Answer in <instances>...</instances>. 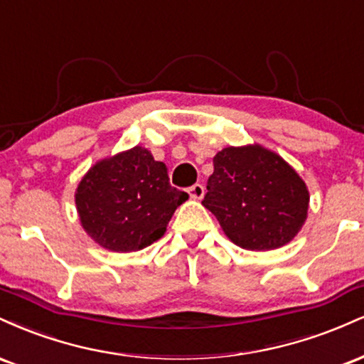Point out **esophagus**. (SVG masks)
I'll return each instance as SVG.
<instances>
[{
  "instance_id": "34e87169",
  "label": "esophagus",
  "mask_w": 364,
  "mask_h": 364,
  "mask_svg": "<svg viewBox=\"0 0 364 364\" xmlns=\"http://www.w3.org/2000/svg\"><path fill=\"white\" fill-rule=\"evenodd\" d=\"M187 192H189V196L192 199H203V196H204L203 183H194V186H191L189 189H187Z\"/></svg>"
}]
</instances>
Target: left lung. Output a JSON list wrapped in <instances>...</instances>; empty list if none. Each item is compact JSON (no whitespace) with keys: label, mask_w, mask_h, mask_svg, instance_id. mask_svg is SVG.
<instances>
[{"label":"left lung","mask_w":364,"mask_h":364,"mask_svg":"<svg viewBox=\"0 0 364 364\" xmlns=\"http://www.w3.org/2000/svg\"><path fill=\"white\" fill-rule=\"evenodd\" d=\"M203 204L233 243L271 250L293 240L306 220L309 191L276 153L259 144L225 148L213 158Z\"/></svg>","instance_id":"1"}]
</instances>
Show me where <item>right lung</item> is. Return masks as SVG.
Instances as JSON below:
<instances>
[{"instance_id":"add662e5","label":"right lung","mask_w":364,"mask_h":364,"mask_svg":"<svg viewBox=\"0 0 364 364\" xmlns=\"http://www.w3.org/2000/svg\"><path fill=\"white\" fill-rule=\"evenodd\" d=\"M187 198V192L170 186L164 161L134 146L90 168L76 189V208L97 243L114 252H136L165 233Z\"/></svg>"}]
</instances>
